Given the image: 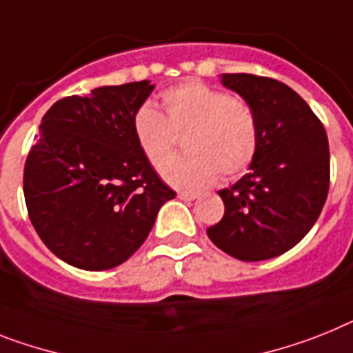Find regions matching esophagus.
<instances>
[{
    "label": "esophagus",
    "mask_w": 353,
    "mask_h": 353,
    "mask_svg": "<svg viewBox=\"0 0 353 353\" xmlns=\"http://www.w3.org/2000/svg\"><path fill=\"white\" fill-rule=\"evenodd\" d=\"M177 197H179L181 201H194L197 195L190 194V192H177Z\"/></svg>",
    "instance_id": "34e87169"
}]
</instances>
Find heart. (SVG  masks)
<instances>
[{
	"mask_svg": "<svg viewBox=\"0 0 353 353\" xmlns=\"http://www.w3.org/2000/svg\"><path fill=\"white\" fill-rule=\"evenodd\" d=\"M163 114L150 103L138 108L132 131L150 165L159 167L185 132L187 154L161 165L167 183L201 190L217 174L232 179L253 163L259 150V120L250 102L203 81H186L161 93Z\"/></svg>",
	"mask_w": 353,
	"mask_h": 353,
	"instance_id": "1",
	"label": "heart"
}]
</instances>
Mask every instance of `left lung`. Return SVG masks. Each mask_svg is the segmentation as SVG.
I'll return each mask as SVG.
<instances>
[{"instance_id":"8db88e82","label":"left lung","mask_w":353,"mask_h":353,"mask_svg":"<svg viewBox=\"0 0 353 353\" xmlns=\"http://www.w3.org/2000/svg\"><path fill=\"white\" fill-rule=\"evenodd\" d=\"M222 84L250 102L259 120V150L250 174L219 192L224 217L208 236L242 262L283 254L318 221L330 185V150L321 120L283 82L224 73Z\"/></svg>"}]
</instances>
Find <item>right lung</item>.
<instances>
[{"label": "right lung", "mask_w": 353, "mask_h": 353, "mask_svg": "<svg viewBox=\"0 0 353 353\" xmlns=\"http://www.w3.org/2000/svg\"><path fill=\"white\" fill-rule=\"evenodd\" d=\"M154 85H103L57 100L41 121L23 174L32 226L55 256L103 271L145 242L176 197L141 152L132 118Z\"/></svg>", "instance_id": "obj_1"}]
</instances>
